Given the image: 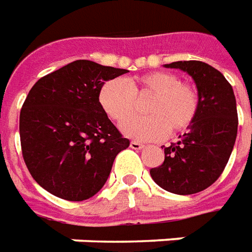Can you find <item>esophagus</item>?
I'll return each instance as SVG.
<instances>
[{
	"label": "esophagus",
	"instance_id": "obj_1",
	"mask_svg": "<svg viewBox=\"0 0 252 252\" xmlns=\"http://www.w3.org/2000/svg\"><path fill=\"white\" fill-rule=\"evenodd\" d=\"M130 148L138 151V149L144 148V144L143 143H138V141H131V143H130Z\"/></svg>",
	"mask_w": 252,
	"mask_h": 252
}]
</instances>
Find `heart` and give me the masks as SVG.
<instances>
[{
    "label": "heart",
    "mask_w": 252,
    "mask_h": 252,
    "mask_svg": "<svg viewBox=\"0 0 252 252\" xmlns=\"http://www.w3.org/2000/svg\"><path fill=\"white\" fill-rule=\"evenodd\" d=\"M151 95L146 104L150 115L128 120L134 113L136 98ZM98 101L104 112L115 122L123 123L121 129L127 137L154 141L170 131L181 133L195 122L200 96L195 85L180 81V76L167 71H154L129 81L109 79L98 92Z\"/></svg>",
    "instance_id": "1"
}]
</instances>
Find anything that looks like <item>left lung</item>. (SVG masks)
<instances>
[{
  "label": "left lung",
  "mask_w": 252,
  "mask_h": 252,
  "mask_svg": "<svg viewBox=\"0 0 252 252\" xmlns=\"http://www.w3.org/2000/svg\"><path fill=\"white\" fill-rule=\"evenodd\" d=\"M193 78L200 108L188 133L164 147V162L149 170L164 190L192 195L213 185L228 163L237 136V109L230 83L209 64L196 60L164 64ZM162 147V148H163Z\"/></svg>",
  "instance_id": "left-lung-1"
}]
</instances>
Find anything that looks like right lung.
I'll return each mask as SVG.
<instances>
[{
  "label": "right lung",
  "instance_id": "add662e5",
  "mask_svg": "<svg viewBox=\"0 0 252 252\" xmlns=\"http://www.w3.org/2000/svg\"><path fill=\"white\" fill-rule=\"evenodd\" d=\"M127 70L75 60L42 76L20 111V144L32 178L70 202L94 196L129 147L98 101L104 83Z\"/></svg>",
  "mask_w": 252,
  "mask_h": 252
}]
</instances>
